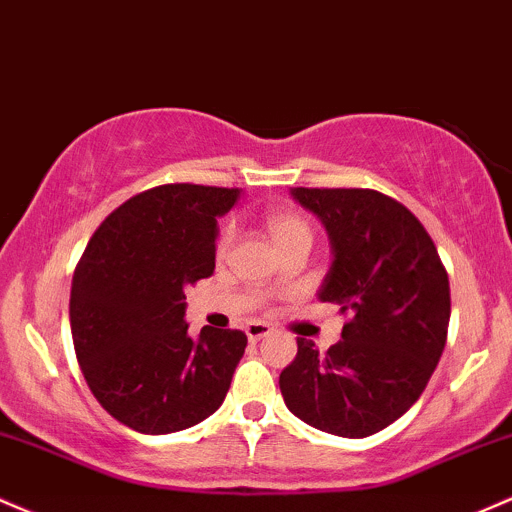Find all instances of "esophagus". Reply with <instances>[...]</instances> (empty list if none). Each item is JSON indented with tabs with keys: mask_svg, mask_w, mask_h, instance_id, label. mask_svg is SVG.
Returning a JSON list of instances; mask_svg holds the SVG:
<instances>
[{
	"mask_svg": "<svg viewBox=\"0 0 512 512\" xmlns=\"http://www.w3.org/2000/svg\"><path fill=\"white\" fill-rule=\"evenodd\" d=\"M273 331L271 324H266V321H249L246 324V336H249V341H261L263 336H268V333Z\"/></svg>",
	"mask_w": 512,
	"mask_h": 512,
	"instance_id": "esophagus-1",
	"label": "esophagus"
}]
</instances>
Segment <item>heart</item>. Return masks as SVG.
<instances>
[{
	"label": "heart",
	"instance_id": "1",
	"mask_svg": "<svg viewBox=\"0 0 512 512\" xmlns=\"http://www.w3.org/2000/svg\"><path fill=\"white\" fill-rule=\"evenodd\" d=\"M266 227H268V232H271V239L275 241V246L285 244V241H290L295 237H309V225L302 220L300 215H295V212H285V210L271 212V215L266 217ZM229 244H232V229L227 227L225 232L220 234L217 249L227 251Z\"/></svg>",
	"mask_w": 512,
	"mask_h": 512
}]
</instances>
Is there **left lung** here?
I'll return each instance as SVG.
<instances>
[{
	"mask_svg": "<svg viewBox=\"0 0 512 512\" xmlns=\"http://www.w3.org/2000/svg\"><path fill=\"white\" fill-rule=\"evenodd\" d=\"M329 232L333 263L319 300L346 314L341 341L319 353L297 338L280 372L287 409L341 438H367L404 416L438 365L450 280L413 212L372 188H292Z\"/></svg>",
	"mask_w": 512,
	"mask_h": 512,
	"instance_id": "1",
	"label": "left lung"
}]
</instances>
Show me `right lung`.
Wrapping results in <instances>:
<instances>
[{
  "label": "right lung",
  "mask_w": 512,
  "mask_h": 512,
  "mask_svg": "<svg viewBox=\"0 0 512 512\" xmlns=\"http://www.w3.org/2000/svg\"><path fill=\"white\" fill-rule=\"evenodd\" d=\"M239 188L164 183L113 210L74 268V353L96 401L137 433L205 421L225 401L246 333L188 336L186 287L215 271L217 217Z\"/></svg>",
  "instance_id": "add662e5"
}]
</instances>
